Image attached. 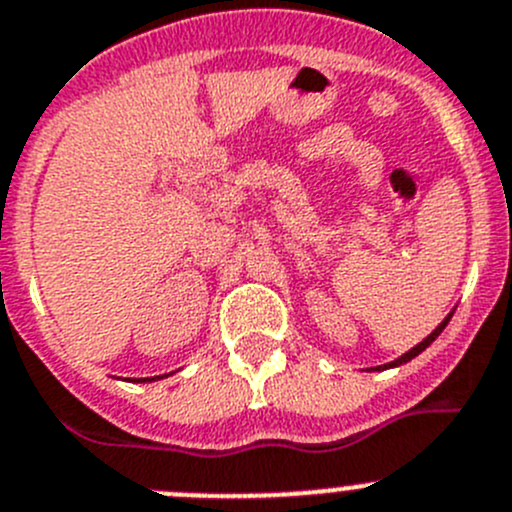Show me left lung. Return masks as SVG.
I'll use <instances>...</instances> for the list:
<instances>
[{"mask_svg":"<svg viewBox=\"0 0 512 512\" xmlns=\"http://www.w3.org/2000/svg\"><path fill=\"white\" fill-rule=\"evenodd\" d=\"M448 321H450V316H448V318H445V321H443V323H440V326H438V328H435V331H433V333H430V336L426 338V341H421V343H418V346H416V348H411V351H408V353H406V356H401V358H398V361L388 363V366H383V368H391V366H401V363L411 361V358H416V356H418V353H423V351H426V348L430 346V343H433V341H435V338H438V336H440V333H443V328H445V326H448Z\"/></svg>","mask_w":512,"mask_h":512,"instance_id":"8db88e82","label":"left lung"}]
</instances>
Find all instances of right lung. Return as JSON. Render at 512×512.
I'll return each mask as SVG.
<instances>
[{"mask_svg": "<svg viewBox=\"0 0 512 512\" xmlns=\"http://www.w3.org/2000/svg\"><path fill=\"white\" fill-rule=\"evenodd\" d=\"M144 381H154V378H144Z\"/></svg>", "mask_w": 512, "mask_h": 512, "instance_id": "add662e5", "label": "right lung"}]
</instances>
